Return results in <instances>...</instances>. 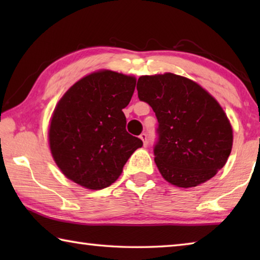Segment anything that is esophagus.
I'll return each mask as SVG.
<instances>
[{
	"instance_id": "esophagus-1",
	"label": "esophagus",
	"mask_w": 260,
	"mask_h": 260,
	"mask_svg": "<svg viewBox=\"0 0 260 260\" xmlns=\"http://www.w3.org/2000/svg\"><path fill=\"white\" fill-rule=\"evenodd\" d=\"M140 139L143 141L144 146H147V144H148V135L146 133H142V134L140 135Z\"/></svg>"
}]
</instances>
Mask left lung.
I'll use <instances>...</instances> for the list:
<instances>
[{
	"label": "left lung",
	"instance_id": "8db88e82",
	"mask_svg": "<svg viewBox=\"0 0 260 260\" xmlns=\"http://www.w3.org/2000/svg\"><path fill=\"white\" fill-rule=\"evenodd\" d=\"M140 101L158 120L155 162L167 182L189 188L208 181L226 164L233 129L220 104L199 83L173 73L142 76Z\"/></svg>",
	"mask_w": 260,
	"mask_h": 260
}]
</instances>
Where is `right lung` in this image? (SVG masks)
<instances>
[{"label":"right lung","instance_id":"obj_1","mask_svg":"<svg viewBox=\"0 0 260 260\" xmlns=\"http://www.w3.org/2000/svg\"><path fill=\"white\" fill-rule=\"evenodd\" d=\"M136 79L102 70L82 78L57 103L49 126V146L68 179L91 190L109 187L142 141L126 131L122 109Z\"/></svg>","mask_w":260,"mask_h":260}]
</instances>
